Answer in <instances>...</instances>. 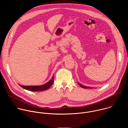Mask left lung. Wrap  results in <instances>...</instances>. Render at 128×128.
<instances>
[{
    "mask_svg": "<svg viewBox=\"0 0 128 128\" xmlns=\"http://www.w3.org/2000/svg\"><path fill=\"white\" fill-rule=\"evenodd\" d=\"M78 85H79L80 86H81V87H82V88H90V87H88V86H84L82 85L81 84H79V83H78Z\"/></svg>",
    "mask_w": 128,
    "mask_h": 128,
    "instance_id": "left-lung-1",
    "label": "left lung"
}]
</instances>
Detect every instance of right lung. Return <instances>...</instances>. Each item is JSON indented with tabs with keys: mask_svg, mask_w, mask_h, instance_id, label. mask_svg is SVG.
<instances>
[{
	"mask_svg": "<svg viewBox=\"0 0 128 128\" xmlns=\"http://www.w3.org/2000/svg\"><path fill=\"white\" fill-rule=\"evenodd\" d=\"M54 82V76H52V80H50L46 84L40 86H22L21 84H19L20 86L23 88L24 89L31 90V91H33V92H36V91H42L46 90L50 88L52 84Z\"/></svg>",
	"mask_w": 128,
	"mask_h": 128,
	"instance_id": "obj_1",
	"label": "right lung"
}]
</instances>
